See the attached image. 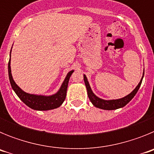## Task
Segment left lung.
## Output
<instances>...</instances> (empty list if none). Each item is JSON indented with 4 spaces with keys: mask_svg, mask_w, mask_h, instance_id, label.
Here are the masks:
<instances>
[{
    "mask_svg": "<svg viewBox=\"0 0 154 154\" xmlns=\"http://www.w3.org/2000/svg\"><path fill=\"white\" fill-rule=\"evenodd\" d=\"M143 78V75L142 79H141L140 82V83L138 84V85L136 87L135 89H134L131 93H130L129 95L125 96V97L122 98V99H112V100H104V99H100V98L97 97V96L92 92V89H91L90 88V85H89V82L87 80L86 76H85V75H84V82H85V86H86L88 96H89V99H90L91 103H92L95 106L97 107V108L106 110H112L125 106H126V105L127 104L134 96H135L137 91L139 90L140 87L141 83H142Z\"/></svg>",
    "mask_w": 154,
    "mask_h": 154,
    "instance_id": "1",
    "label": "left lung"
}]
</instances>
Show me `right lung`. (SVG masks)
I'll list each match as a JSON object with an SVG mask.
<instances>
[{"label":"right lung","instance_id":"1","mask_svg":"<svg viewBox=\"0 0 154 154\" xmlns=\"http://www.w3.org/2000/svg\"><path fill=\"white\" fill-rule=\"evenodd\" d=\"M73 72H74L73 70L70 71L68 73L60 89L56 94L49 96H38V95L27 93L19 88L18 85L15 83V82L14 81L12 78L11 70V58L8 62V75H9V79H10L12 89L24 104H26L30 108L35 110H49L60 106L65 101V97H66V92H67L69 78Z\"/></svg>","mask_w":154,"mask_h":154}]
</instances>
